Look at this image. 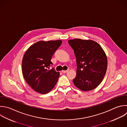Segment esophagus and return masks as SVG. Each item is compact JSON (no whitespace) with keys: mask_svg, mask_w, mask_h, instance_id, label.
<instances>
[{"mask_svg":"<svg viewBox=\"0 0 127 127\" xmlns=\"http://www.w3.org/2000/svg\"><path fill=\"white\" fill-rule=\"evenodd\" d=\"M68 70H62V72L63 73H66L67 72H68Z\"/></svg>","mask_w":127,"mask_h":127,"instance_id":"34e87169","label":"esophagus"}]
</instances>
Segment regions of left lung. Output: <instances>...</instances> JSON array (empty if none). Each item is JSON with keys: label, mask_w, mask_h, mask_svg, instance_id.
I'll use <instances>...</instances> for the list:
<instances>
[{"label": "left lung", "mask_w": 127, "mask_h": 127, "mask_svg": "<svg viewBox=\"0 0 127 127\" xmlns=\"http://www.w3.org/2000/svg\"><path fill=\"white\" fill-rule=\"evenodd\" d=\"M69 45L76 57V75L75 86L83 91L96 88L102 82L107 68V56L97 42L91 40H69Z\"/></svg>", "instance_id": "1"}]
</instances>
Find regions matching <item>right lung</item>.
Segmentation results:
<instances>
[{
	"mask_svg": "<svg viewBox=\"0 0 127 127\" xmlns=\"http://www.w3.org/2000/svg\"><path fill=\"white\" fill-rule=\"evenodd\" d=\"M62 41H40L31 46L26 51L22 64L24 79L30 87L39 93L45 94L56 85L60 72L49 69L53 64L51 60L62 45Z\"/></svg>",
	"mask_w": 127,
	"mask_h": 127,
	"instance_id": "1",
	"label": "right lung"
}]
</instances>
